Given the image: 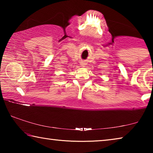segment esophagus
<instances>
[{
    "instance_id": "esophagus-1",
    "label": "esophagus",
    "mask_w": 153,
    "mask_h": 153,
    "mask_svg": "<svg viewBox=\"0 0 153 153\" xmlns=\"http://www.w3.org/2000/svg\"><path fill=\"white\" fill-rule=\"evenodd\" d=\"M82 64H83V63H82Z\"/></svg>"
}]
</instances>
